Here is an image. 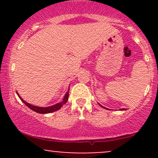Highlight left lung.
I'll use <instances>...</instances> for the list:
<instances>
[{"label": "left lung", "instance_id": "obj_1", "mask_svg": "<svg viewBox=\"0 0 158 158\" xmlns=\"http://www.w3.org/2000/svg\"><path fill=\"white\" fill-rule=\"evenodd\" d=\"M99 106H100L101 107H102V108H105V109H106V110H108V108H106V107H104V106H101V105L100 104H99ZM120 110H126V108H121V109Z\"/></svg>", "mask_w": 158, "mask_h": 158}]
</instances>
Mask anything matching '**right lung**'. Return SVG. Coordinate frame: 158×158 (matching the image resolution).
I'll use <instances>...</instances> for the list:
<instances>
[{
	"label": "right lung",
	"mask_w": 158,
	"mask_h": 158,
	"mask_svg": "<svg viewBox=\"0 0 158 158\" xmlns=\"http://www.w3.org/2000/svg\"><path fill=\"white\" fill-rule=\"evenodd\" d=\"M70 88V87H69ZM18 94V96H19V97L20 98V99H21L22 102L24 103L26 106L28 107V108H30V109L34 110V111L37 112V113H39V114H49V113H52V112H54L56 111V110H59L61 107L63 106V105H64L65 103L67 102V101H68V97H69V88L68 90V91H67V93L65 94L64 98H63L62 101L59 103H56V104L53 105V106H49V107H39V106H33V105H31L30 104V103L27 102L26 101H24L23 99L20 97V95L19 94L18 92H16Z\"/></svg>",
	"instance_id": "right-lung-1"
}]
</instances>
